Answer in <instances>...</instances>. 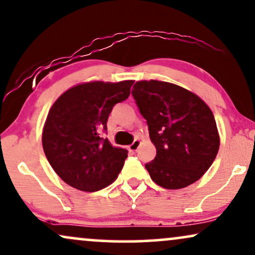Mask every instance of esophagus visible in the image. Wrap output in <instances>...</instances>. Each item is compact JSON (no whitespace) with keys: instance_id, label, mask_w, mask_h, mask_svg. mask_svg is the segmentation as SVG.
Segmentation results:
<instances>
[{"instance_id":"1","label":"esophagus","mask_w":255,"mask_h":255,"mask_svg":"<svg viewBox=\"0 0 255 255\" xmlns=\"http://www.w3.org/2000/svg\"><path fill=\"white\" fill-rule=\"evenodd\" d=\"M139 146H140V140L139 139H134L133 143H132L130 146H128V150L134 152V151L138 150V147H139Z\"/></svg>"}]
</instances>
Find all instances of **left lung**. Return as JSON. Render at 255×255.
<instances>
[{"label": "left lung", "instance_id": "left-lung-1", "mask_svg": "<svg viewBox=\"0 0 255 255\" xmlns=\"http://www.w3.org/2000/svg\"><path fill=\"white\" fill-rule=\"evenodd\" d=\"M132 96L157 148L154 159L145 164L151 179L168 190L196 183L219 150L211 109L193 92L153 79L137 82Z\"/></svg>", "mask_w": 255, "mask_h": 255}]
</instances>
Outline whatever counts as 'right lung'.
<instances>
[{
	"instance_id": "add662e5",
	"label": "right lung",
	"mask_w": 255,
	"mask_h": 255,
	"mask_svg": "<svg viewBox=\"0 0 255 255\" xmlns=\"http://www.w3.org/2000/svg\"><path fill=\"white\" fill-rule=\"evenodd\" d=\"M133 81L90 82L69 89L49 111L42 133L45 157L70 186L95 192L117 179L128 151L115 147L107 123L112 108L130 96Z\"/></svg>"
}]
</instances>
